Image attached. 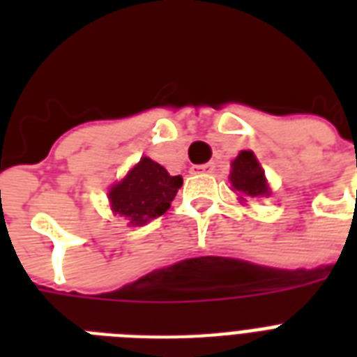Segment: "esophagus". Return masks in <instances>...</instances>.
<instances>
[{"label":"esophagus","mask_w":357,"mask_h":357,"mask_svg":"<svg viewBox=\"0 0 357 357\" xmlns=\"http://www.w3.org/2000/svg\"><path fill=\"white\" fill-rule=\"evenodd\" d=\"M196 168H198V172H202V174L215 172V165H213V162H207V165H202V167H196Z\"/></svg>","instance_id":"obj_1"}]
</instances>
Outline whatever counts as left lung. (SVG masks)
I'll return each mask as SVG.
<instances>
[{"label": "left lung", "mask_w": 357, "mask_h": 357, "mask_svg": "<svg viewBox=\"0 0 357 357\" xmlns=\"http://www.w3.org/2000/svg\"><path fill=\"white\" fill-rule=\"evenodd\" d=\"M229 181H231L234 190H237L244 198H259V196L271 195L265 172H263L257 157L254 155V151L250 150H243L231 161Z\"/></svg>", "instance_id": "left-lung-1"}]
</instances>
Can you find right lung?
I'll return each instance as SVG.
<instances>
[{
    "label": "right lung",
    "instance_id": "add662e5",
    "mask_svg": "<svg viewBox=\"0 0 357 357\" xmlns=\"http://www.w3.org/2000/svg\"><path fill=\"white\" fill-rule=\"evenodd\" d=\"M181 185V176H170L159 162L142 157L122 181L111 187V209L126 218L128 226H144L167 213Z\"/></svg>",
    "mask_w": 357,
    "mask_h": 357
}]
</instances>
